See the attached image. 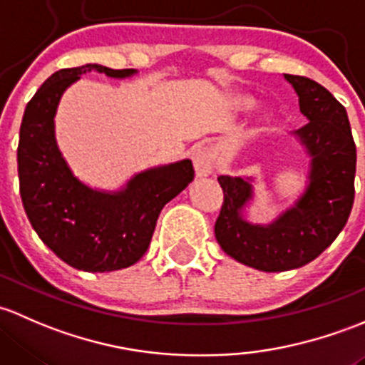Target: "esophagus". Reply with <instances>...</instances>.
I'll return each instance as SVG.
<instances>
[{
  "label": "esophagus",
  "instance_id": "1",
  "mask_svg": "<svg viewBox=\"0 0 365 365\" xmlns=\"http://www.w3.org/2000/svg\"><path fill=\"white\" fill-rule=\"evenodd\" d=\"M191 161L198 178H205L212 172V153L207 145H195L191 151Z\"/></svg>",
  "mask_w": 365,
  "mask_h": 365
}]
</instances>
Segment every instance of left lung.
Masks as SVG:
<instances>
[{
  "label": "left lung",
  "mask_w": 365,
  "mask_h": 365,
  "mask_svg": "<svg viewBox=\"0 0 365 365\" xmlns=\"http://www.w3.org/2000/svg\"><path fill=\"white\" fill-rule=\"evenodd\" d=\"M299 96L307 123L294 133L311 156L309 182L302 197L274 223H247L242 210L253 198L251 179L220 175L223 205L214 225L221 250L240 264L283 272L299 269L336 240L355 198L356 148L346 108L322 84L284 73Z\"/></svg>",
  "instance_id": "left-lung-1"
}]
</instances>
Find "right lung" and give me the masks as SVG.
<instances>
[{"label": "right lung", "instance_id": "obj_1", "mask_svg": "<svg viewBox=\"0 0 365 365\" xmlns=\"http://www.w3.org/2000/svg\"><path fill=\"white\" fill-rule=\"evenodd\" d=\"M88 71L114 78L135 73L101 65L52 73L26 105L17 148L19 190L29 223L56 257L86 272H110L144 257L161 209L193 181L195 170L191 160L149 168L114 193L78 181L56 144L54 115L65 89Z\"/></svg>", "mask_w": 365, "mask_h": 365}]
</instances>
